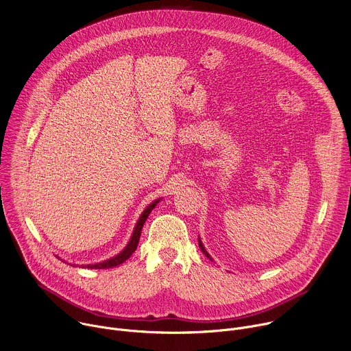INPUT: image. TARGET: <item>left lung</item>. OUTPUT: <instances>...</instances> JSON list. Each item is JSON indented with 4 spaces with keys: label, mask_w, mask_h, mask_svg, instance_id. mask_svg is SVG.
<instances>
[{
    "label": "left lung",
    "mask_w": 351,
    "mask_h": 351,
    "mask_svg": "<svg viewBox=\"0 0 351 351\" xmlns=\"http://www.w3.org/2000/svg\"><path fill=\"white\" fill-rule=\"evenodd\" d=\"M198 245H199V248H202V252L211 260V257H210V254L206 252V248H204V245H203V243H202V240H199V237H198Z\"/></svg>",
    "instance_id": "obj_1"
}]
</instances>
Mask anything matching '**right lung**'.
I'll list each match as a JSON object with an SVG mask.
<instances>
[{"label": "right lung", "instance_id": "right-lung-1", "mask_svg": "<svg viewBox=\"0 0 351 351\" xmlns=\"http://www.w3.org/2000/svg\"><path fill=\"white\" fill-rule=\"evenodd\" d=\"M160 199H161V198L156 199L154 203L149 204V206L144 210V213L140 215V218H138V221H137V223H136V226H134L133 234H132V237H130V240H129L128 245L123 248V252H121L118 256H115V257H112V258H110V260H107V261L98 263V264H90V265H86V267H87V268H90V269H106V268H112V267H117V265H119V264L125 263V261H126V260H128V258L134 253V250L137 248V244H138V240H140V234H141L143 225H144L145 219L148 218L149 213H152V211H153V208L160 203ZM83 267H84V265H83Z\"/></svg>", "mask_w": 351, "mask_h": 351}]
</instances>
